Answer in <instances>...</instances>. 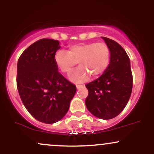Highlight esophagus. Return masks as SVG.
Wrapping results in <instances>:
<instances>
[{
    "label": "esophagus",
    "mask_w": 154,
    "mask_h": 154,
    "mask_svg": "<svg viewBox=\"0 0 154 154\" xmlns=\"http://www.w3.org/2000/svg\"><path fill=\"white\" fill-rule=\"evenodd\" d=\"M83 86H84L83 85H76V87H77V89H79V88H82Z\"/></svg>",
    "instance_id": "1"
}]
</instances>
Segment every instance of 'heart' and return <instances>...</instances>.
Listing matches in <instances>:
<instances>
[{
  "label": "heart",
  "instance_id": "obj_1",
  "mask_svg": "<svg viewBox=\"0 0 154 154\" xmlns=\"http://www.w3.org/2000/svg\"><path fill=\"white\" fill-rule=\"evenodd\" d=\"M110 49L106 43L90 42L69 45L68 50L59 51L54 56L55 63L61 72L69 75L77 62L81 66L71 77L72 80L82 82L89 75L96 78L104 73L110 62Z\"/></svg>",
  "mask_w": 154,
  "mask_h": 154
}]
</instances>
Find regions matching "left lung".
<instances>
[{
	"instance_id": "1",
	"label": "left lung",
	"mask_w": 154,
	"mask_h": 154,
	"mask_svg": "<svg viewBox=\"0 0 154 154\" xmlns=\"http://www.w3.org/2000/svg\"><path fill=\"white\" fill-rule=\"evenodd\" d=\"M102 38L110 49V63L99 78L85 85L88 90L85 105L96 117L111 119L126 106L133 80L130 59L125 49L111 39Z\"/></svg>"
}]
</instances>
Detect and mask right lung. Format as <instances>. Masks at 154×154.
<instances>
[{
  "mask_svg": "<svg viewBox=\"0 0 154 154\" xmlns=\"http://www.w3.org/2000/svg\"><path fill=\"white\" fill-rule=\"evenodd\" d=\"M60 48L58 40L40 39L24 51L17 63L21 100L35 119L45 124L62 119L77 91L58 71L54 56Z\"/></svg>",
  "mask_w": 154,
  "mask_h": 154,
  "instance_id": "add662e5",
  "label": "right lung"
}]
</instances>
